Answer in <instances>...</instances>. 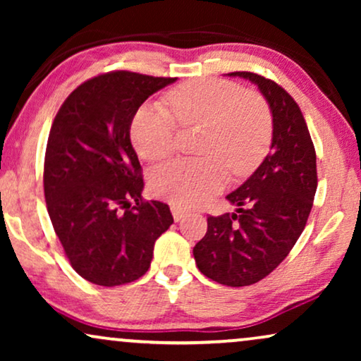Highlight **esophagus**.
<instances>
[{"label":"esophagus","mask_w":361,"mask_h":361,"mask_svg":"<svg viewBox=\"0 0 361 361\" xmlns=\"http://www.w3.org/2000/svg\"><path fill=\"white\" fill-rule=\"evenodd\" d=\"M171 212H172V216H174L176 221H180L187 215V212L184 209H180V207H176V205L171 207Z\"/></svg>","instance_id":"esophagus-1"}]
</instances>
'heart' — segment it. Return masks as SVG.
<instances>
[{"mask_svg": "<svg viewBox=\"0 0 361 361\" xmlns=\"http://www.w3.org/2000/svg\"><path fill=\"white\" fill-rule=\"evenodd\" d=\"M169 102L174 115L162 103H147L135 113L131 141L136 151L147 161L172 154L179 121L184 128H205L202 154L210 159H176L157 166L149 176V187L159 199L177 207L205 204L226 184L225 165L243 176L268 151L273 131L269 108L238 83L199 78L174 88Z\"/></svg>", "mask_w": 361, "mask_h": 361, "instance_id": "obj_1", "label": "heart"}]
</instances>
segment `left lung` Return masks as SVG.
<instances>
[{"label": "left lung", "mask_w": 361, "mask_h": 361, "mask_svg": "<svg viewBox=\"0 0 361 361\" xmlns=\"http://www.w3.org/2000/svg\"><path fill=\"white\" fill-rule=\"evenodd\" d=\"M258 85L273 115L271 152L226 195L236 214L207 219L194 246L197 268L224 286L255 284L278 268L307 224L317 190V164L302 111L278 83L253 72H231Z\"/></svg>", "instance_id": "obj_1"}]
</instances>
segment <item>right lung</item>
<instances>
[{
    "label": "right lung",
    "instance_id": "1",
    "mask_svg": "<svg viewBox=\"0 0 361 361\" xmlns=\"http://www.w3.org/2000/svg\"><path fill=\"white\" fill-rule=\"evenodd\" d=\"M177 78L115 71L78 85L49 133L44 195L72 268L113 288L149 269L154 243L174 224L169 205L142 200L130 130L142 103Z\"/></svg>",
    "mask_w": 361,
    "mask_h": 361
}]
</instances>
